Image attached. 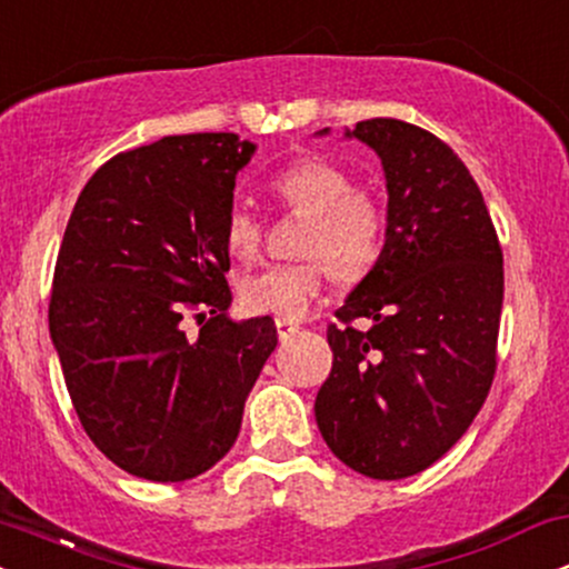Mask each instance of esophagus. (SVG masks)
<instances>
[{
  "instance_id": "34e87169",
  "label": "esophagus",
  "mask_w": 569,
  "mask_h": 569,
  "mask_svg": "<svg viewBox=\"0 0 569 569\" xmlns=\"http://www.w3.org/2000/svg\"><path fill=\"white\" fill-rule=\"evenodd\" d=\"M276 329H278L280 342H286V339H291L293 335H297L299 329H302V326H299L297 321H286V318H278V321H276Z\"/></svg>"
}]
</instances>
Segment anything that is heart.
<instances>
[{
	"instance_id": "b5f03b06",
	"label": "heart",
	"mask_w": 569,
	"mask_h": 569,
	"mask_svg": "<svg viewBox=\"0 0 569 569\" xmlns=\"http://www.w3.org/2000/svg\"><path fill=\"white\" fill-rule=\"evenodd\" d=\"M286 206L310 213L302 238L305 262L270 264L240 286L246 307L264 316L302 321L321 299L329 280V259L339 276H361L380 257L385 213L371 194L358 192L350 173L318 158L280 168L270 181ZM227 251L251 259L259 248V221L246 206H232L224 219ZM325 259L321 260L320 257Z\"/></svg>"
}]
</instances>
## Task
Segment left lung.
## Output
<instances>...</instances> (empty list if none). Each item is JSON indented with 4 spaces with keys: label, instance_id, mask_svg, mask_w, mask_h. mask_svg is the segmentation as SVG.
<instances>
[{
    "label": "left lung",
    "instance_id": "1",
    "mask_svg": "<svg viewBox=\"0 0 569 569\" xmlns=\"http://www.w3.org/2000/svg\"><path fill=\"white\" fill-rule=\"evenodd\" d=\"M329 128L318 130V136ZM377 152L388 227L377 262L331 323L316 398L345 466L396 481L426 471L471 428L495 377L502 251L473 176L428 130L375 117L345 130ZM356 317L372 329L358 332Z\"/></svg>",
    "mask_w": 569,
    "mask_h": 569
}]
</instances>
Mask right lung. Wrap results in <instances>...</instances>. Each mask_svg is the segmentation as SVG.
Masks as SVG:
<instances>
[{
	"label": "right lung",
	"instance_id": "1",
	"mask_svg": "<svg viewBox=\"0 0 569 569\" xmlns=\"http://www.w3.org/2000/svg\"><path fill=\"white\" fill-rule=\"evenodd\" d=\"M253 152L234 133H187L117 154L63 232L50 337L84 433L139 479L217 466L278 345L270 316L227 312L224 219ZM187 309L201 310L198 338L180 326Z\"/></svg>",
	"mask_w": 569,
	"mask_h": 569
}]
</instances>
